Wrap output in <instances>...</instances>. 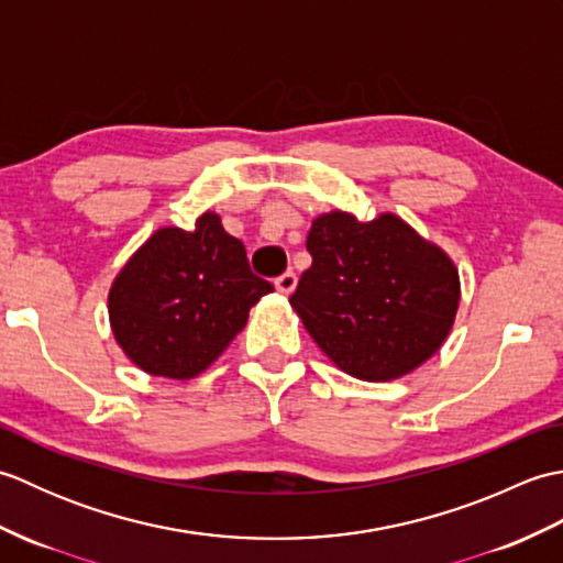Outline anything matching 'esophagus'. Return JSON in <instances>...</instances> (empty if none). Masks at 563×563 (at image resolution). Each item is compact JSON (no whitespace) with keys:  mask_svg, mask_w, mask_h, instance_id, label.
I'll return each instance as SVG.
<instances>
[{"mask_svg":"<svg viewBox=\"0 0 563 563\" xmlns=\"http://www.w3.org/2000/svg\"><path fill=\"white\" fill-rule=\"evenodd\" d=\"M275 288H278V292H283V295H290L297 288V275L292 271L283 273L280 278H275Z\"/></svg>","mask_w":563,"mask_h":563,"instance_id":"obj_1","label":"esophagus"}]
</instances>
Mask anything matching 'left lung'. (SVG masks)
I'll return each instance as SVG.
<instances>
[{
  "mask_svg": "<svg viewBox=\"0 0 563 563\" xmlns=\"http://www.w3.org/2000/svg\"><path fill=\"white\" fill-rule=\"evenodd\" d=\"M309 266L290 305L333 365L357 379L409 375L445 343L460 307V275L440 246L391 212L357 222L319 214Z\"/></svg>",
  "mask_w": 563,
  "mask_h": 563,
  "instance_id": "1",
  "label": "left lung"
}]
</instances>
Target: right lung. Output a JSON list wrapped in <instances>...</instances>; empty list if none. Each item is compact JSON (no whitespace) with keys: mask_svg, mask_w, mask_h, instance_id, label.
Here are the masks:
<instances>
[{"mask_svg":"<svg viewBox=\"0 0 563 563\" xmlns=\"http://www.w3.org/2000/svg\"><path fill=\"white\" fill-rule=\"evenodd\" d=\"M268 292L220 214L202 212L194 232L162 227L130 256L109 292L111 329L147 375L190 379L218 361Z\"/></svg>","mask_w":563,"mask_h":563,"instance_id":"obj_1","label":"right lung"}]
</instances>
